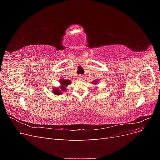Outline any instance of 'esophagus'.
Returning a JSON list of instances; mask_svg holds the SVG:
<instances>
[{"label":"esophagus","mask_w":160,"mask_h":160,"mask_svg":"<svg viewBox=\"0 0 160 160\" xmlns=\"http://www.w3.org/2000/svg\"><path fill=\"white\" fill-rule=\"evenodd\" d=\"M84 76L83 75H79V77H78V78H79V79H80V80H82V79H84Z\"/></svg>","instance_id":"34e87169"}]
</instances>
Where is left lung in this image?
<instances>
[{
    "mask_svg": "<svg viewBox=\"0 0 160 160\" xmlns=\"http://www.w3.org/2000/svg\"><path fill=\"white\" fill-rule=\"evenodd\" d=\"M97 83H98V81H93V83H94V84H97Z\"/></svg>",
    "mask_w": 160,
    "mask_h": 160,
    "instance_id": "8db88e82",
    "label": "left lung"
}]
</instances>
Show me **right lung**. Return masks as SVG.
Returning a JSON list of instances; mask_svg holds the SVG:
<instances>
[{"instance_id": "add662e5", "label": "right lung", "mask_w": 160, "mask_h": 160, "mask_svg": "<svg viewBox=\"0 0 160 160\" xmlns=\"http://www.w3.org/2000/svg\"><path fill=\"white\" fill-rule=\"evenodd\" d=\"M59 81L61 83V86L59 87V88H54L52 90V93L57 95H60L62 93V92L66 91V88L71 83L69 80H65L62 78Z\"/></svg>"}]
</instances>
